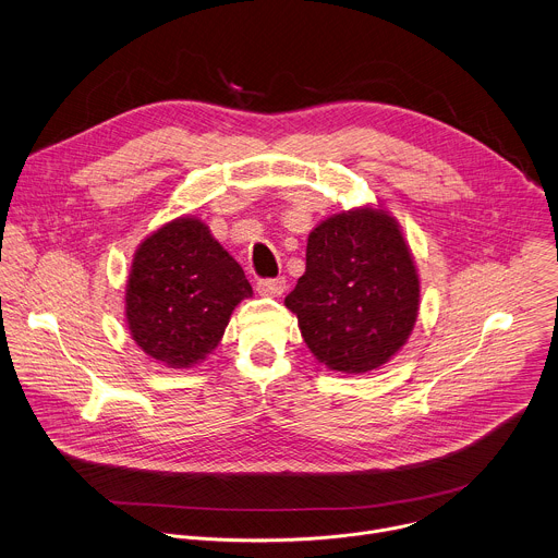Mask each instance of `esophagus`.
Here are the masks:
<instances>
[{
    "label": "esophagus",
    "instance_id": "34e87169",
    "mask_svg": "<svg viewBox=\"0 0 558 558\" xmlns=\"http://www.w3.org/2000/svg\"><path fill=\"white\" fill-rule=\"evenodd\" d=\"M287 289L284 278H263L256 282V291L260 295H280Z\"/></svg>",
    "mask_w": 558,
    "mask_h": 558
}]
</instances>
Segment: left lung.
I'll use <instances>...</instances> for the list:
<instances>
[{"label": "left lung", "instance_id": "1", "mask_svg": "<svg viewBox=\"0 0 558 558\" xmlns=\"http://www.w3.org/2000/svg\"><path fill=\"white\" fill-rule=\"evenodd\" d=\"M284 304L311 353L331 371L366 373L409 340L420 278L397 222L381 209H355L317 225L306 271Z\"/></svg>", "mask_w": 558, "mask_h": 558}]
</instances>
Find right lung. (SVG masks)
<instances>
[{
    "label": "right lung",
    "mask_w": 558,
    "mask_h": 558,
    "mask_svg": "<svg viewBox=\"0 0 558 558\" xmlns=\"http://www.w3.org/2000/svg\"><path fill=\"white\" fill-rule=\"evenodd\" d=\"M252 284L196 218L168 222L136 250L125 313L134 342L154 360L187 368L211 353Z\"/></svg>",
    "instance_id": "1"
}]
</instances>
